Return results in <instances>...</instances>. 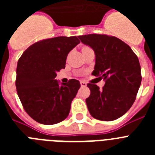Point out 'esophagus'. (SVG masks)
Instances as JSON below:
<instances>
[{"instance_id": "34e87169", "label": "esophagus", "mask_w": 155, "mask_h": 155, "mask_svg": "<svg viewBox=\"0 0 155 155\" xmlns=\"http://www.w3.org/2000/svg\"><path fill=\"white\" fill-rule=\"evenodd\" d=\"M81 87H85L87 85V83L85 81H81Z\"/></svg>"}]
</instances>
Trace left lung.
<instances>
[{
	"label": "left lung",
	"instance_id": "8db88e82",
	"mask_svg": "<svg viewBox=\"0 0 155 155\" xmlns=\"http://www.w3.org/2000/svg\"><path fill=\"white\" fill-rule=\"evenodd\" d=\"M95 53L92 74L105 81L102 89L88 83L91 94L86 98L90 114L94 119L112 121L130 109L141 83L139 60L128 45L115 36L88 34L78 37Z\"/></svg>",
	"mask_w": 155,
	"mask_h": 155
}]
</instances>
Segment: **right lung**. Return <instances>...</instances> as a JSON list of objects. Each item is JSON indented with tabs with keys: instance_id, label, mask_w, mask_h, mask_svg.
<instances>
[{
	"instance_id": "add662e5",
	"label": "right lung",
	"mask_w": 155,
	"mask_h": 155,
	"mask_svg": "<svg viewBox=\"0 0 155 155\" xmlns=\"http://www.w3.org/2000/svg\"><path fill=\"white\" fill-rule=\"evenodd\" d=\"M79 42L77 36L42 39L27 48L18 61V95L25 111L39 124H58L69 114L80 82L71 79L60 85L56 73L65 68L68 54Z\"/></svg>"
}]
</instances>
